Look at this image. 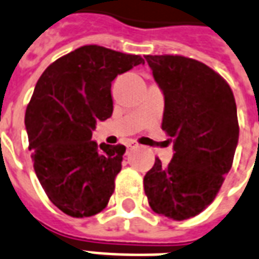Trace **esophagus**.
Listing matches in <instances>:
<instances>
[{
	"label": "esophagus",
	"instance_id": "1",
	"mask_svg": "<svg viewBox=\"0 0 259 259\" xmlns=\"http://www.w3.org/2000/svg\"><path fill=\"white\" fill-rule=\"evenodd\" d=\"M136 146H138V144L134 143V142H130V143H127V148H128V150H131V148L136 147Z\"/></svg>",
	"mask_w": 259,
	"mask_h": 259
}]
</instances>
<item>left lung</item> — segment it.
I'll return each mask as SVG.
<instances>
[{"instance_id": "obj_1", "label": "left lung", "mask_w": 259, "mask_h": 259, "mask_svg": "<svg viewBox=\"0 0 259 259\" xmlns=\"http://www.w3.org/2000/svg\"><path fill=\"white\" fill-rule=\"evenodd\" d=\"M165 96L162 130L173 142V158L159 159L144 176L154 212L173 220L198 215L223 185L234 161L239 125L227 82L211 67L180 55H146Z\"/></svg>"}]
</instances>
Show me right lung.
Wrapping results in <instances>:
<instances>
[{
	"mask_svg": "<svg viewBox=\"0 0 259 259\" xmlns=\"http://www.w3.org/2000/svg\"><path fill=\"white\" fill-rule=\"evenodd\" d=\"M138 65H144L139 55L83 46L51 63L36 83L25 112L33 169L66 215H96L115 190L125 147L97 146L92 135L113 112L112 81Z\"/></svg>",
	"mask_w": 259,
	"mask_h": 259,
	"instance_id": "1",
	"label": "right lung"
}]
</instances>
